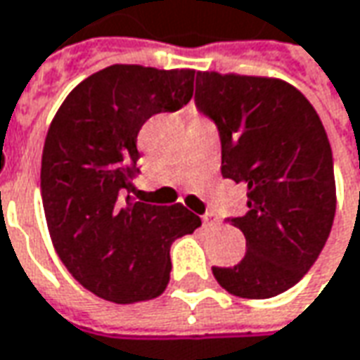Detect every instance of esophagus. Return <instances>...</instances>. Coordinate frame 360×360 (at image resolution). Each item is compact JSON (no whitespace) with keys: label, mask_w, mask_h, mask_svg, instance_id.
Instances as JSON below:
<instances>
[{"label":"esophagus","mask_w":360,"mask_h":360,"mask_svg":"<svg viewBox=\"0 0 360 360\" xmlns=\"http://www.w3.org/2000/svg\"><path fill=\"white\" fill-rule=\"evenodd\" d=\"M202 222H204V226H218L220 224L214 214H204L202 216Z\"/></svg>","instance_id":"34e87169"}]
</instances>
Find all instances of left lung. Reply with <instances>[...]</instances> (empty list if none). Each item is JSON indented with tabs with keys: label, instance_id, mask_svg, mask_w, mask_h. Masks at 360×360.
<instances>
[{
	"label": "left lung",
	"instance_id": "obj_1",
	"mask_svg": "<svg viewBox=\"0 0 360 360\" xmlns=\"http://www.w3.org/2000/svg\"><path fill=\"white\" fill-rule=\"evenodd\" d=\"M194 98L220 131L222 176L246 186L248 204L230 220L246 238V255L236 266H214V278L234 297H276L309 272L335 220L325 126L278 77L198 72Z\"/></svg>",
	"mask_w": 360,
	"mask_h": 360
}]
</instances>
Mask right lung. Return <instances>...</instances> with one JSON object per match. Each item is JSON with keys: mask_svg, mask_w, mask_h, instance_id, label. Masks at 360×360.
<instances>
[{"mask_svg": "<svg viewBox=\"0 0 360 360\" xmlns=\"http://www.w3.org/2000/svg\"><path fill=\"white\" fill-rule=\"evenodd\" d=\"M194 70L134 63L104 68L68 94L49 124L41 154V200L49 238L65 269L96 297L131 304L170 283V246L200 216L180 202L154 206L130 192L138 131L194 94Z\"/></svg>", "mask_w": 360, "mask_h": 360, "instance_id": "1", "label": "right lung"}]
</instances>
